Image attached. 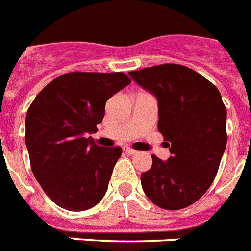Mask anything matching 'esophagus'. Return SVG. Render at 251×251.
<instances>
[{
    "instance_id": "esophagus-1",
    "label": "esophagus",
    "mask_w": 251,
    "mask_h": 251,
    "mask_svg": "<svg viewBox=\"0 0 251 251\" xmlns=\"http://www.w3.org/2000/svg\"><path fill=\"white\" fill-rule=\"evenodd\" d=\"M124 151H125V153H127V154H135L136 152H138V151L132 150L131 147H129V146L124 147Z\"/></svg>"
}]
</instances>
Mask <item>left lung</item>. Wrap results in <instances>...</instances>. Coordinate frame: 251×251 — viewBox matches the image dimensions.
Returning a JSON list of instances; mask_svg holds the SVG:
<instances>
[{
  "label": "left lung",
  "instance_id": "left-lung-1",
  "mask_svg": "<svg viewBox=\"0 0 251 251\" xmlns=\"http://www.w3.org/2000/svg\"><path fill=\"white\" fill-rule=\"evenodd\" d=\"M130 77L158 101V131L172 156H152L140 176L146 196L161 209L196 202L217 176L227 144V109L221 93L200 73L180 64L131 71Z\"/></svg>",
  "mask_w": 251,
  "mask_h": 251
}]
</instances>
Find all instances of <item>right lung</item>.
Returning a JSON list of instances; mask_svg holds the SVG:
<instances>
[{
	"label": "right lung",
	"instance_id": "add662e5",
	"mask_svg": "<svg viewBox=\"0 0 251 251\" xmlns=\"http://www.w3.org/2000/svg\"><path fill=\"white\" fill-rule=\"evenodd\" d=\"M122 72H69L52 79L28 108L25 144L34 178L58 206L69 211L95 206L107 192L121 147H99L105 103L127 86Z\"/></svg>",
	"mask_w": 251,
	"mask_h": 251
}]
</instances>
